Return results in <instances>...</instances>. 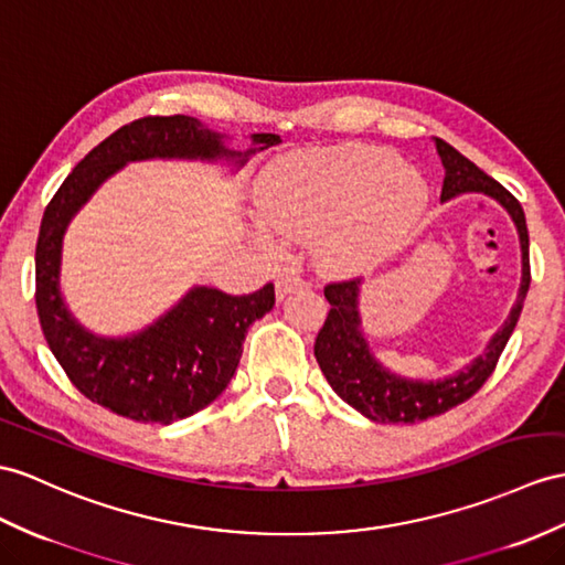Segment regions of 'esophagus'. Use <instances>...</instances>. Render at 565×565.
I'll use <instances>...</instances> for the list:
<instances>
[{
    "mask_svg": "<svg viewBox=\"0 0 565 565\" xmlns=\"http://www.w3.org/2000/svg\"><path fill=\"white\" fill-rule=\"evenodd\" d=\"M299 287H305L299 275L295 270H287L285 275H280V280L275 282V295H278V299H285L290 292L299 290Z\"/></svg>",
    "mask_w": 565,
    "mask_h": 565,
    "instance_id": "obj_1",
    "label": "esophagus"
}]
</instances>
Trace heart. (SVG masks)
Here are the masks:
<instances>
[{"instance_id": "b5f03b06", "label": "heart", "mask_w": 565, "mask_h": 565, "mask_svg": "<svg viewBox=\"0 0 565 565\" xmlns=\"http://www.w3.org/2000/svg\"><path fill=\"white\" fill-rule=\"evenodd\" d=\"M429 201L424 179L379 146L305 148L273 160L256 186L264 223L313 239L316 266L335 278L381 268L417 227ZM258 237L270 242L266 232Z\"/></svg>"}]
</instances>
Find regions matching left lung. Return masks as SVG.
Here are the masks:
<instances>
[{
	"label": "left lung",
	"mask_w": 565,
	"mask_h": 565,
	"mask_svg": "<svg viewBox=\"0 0 565 565\" xmlns=\"http://www.w3.org/2000/svg\"><path fill=\"white\" fill-rule=\"evenodd\" d=\"M434 143L446 170L441 201H450L460 194L477 191V194L499 201L508 215L513 217L522 252L520 290L511 313H508L503 326L493 333L484 352L477 354L470 364L456 371L452 376L438 381H417L393 374L371 352L360 316L362 280L326 285L323 292L330 311L313 345L316 362H319L330 388L342 401L356 412H362L366 419L381 424H417L429 417L444 415V412L456 405L470 401L484 386L491 371L497 369L499 356L508 338L515 330L522 305H525L530 290V235L522 205L511 191L503 189L487 172H481L472 160H467L450 143H446L444 139H434Z\"/></svg>",
	"instance_id": "left-lung-1"
}]
</instances>
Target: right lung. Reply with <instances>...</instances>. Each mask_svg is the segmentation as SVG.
Listing matches in <instances>:
<instances>
[{"label":"right lung","instance_id":"1","mask_svg":"<svg viewBox=\"0 0 565 565\" xmlns=\"http://www.w3.org/2000/svg\"><path fill=\"white\" fill-rule=\"evenodd\" d=\"M225 134L196 117H143L95 146L47 203L35 246V305L52 354L88 401L134 422L172 424L209 407L227 388L249 326L275 305L273 285L232 297L196 285L139 333L105 338L76 321L62 297L66 227L124 164L141 160L227 162L239 170L278 134H252V148L232 150Z\"/></svg>","mask_w":565,"mask_h":565}]
</instances>
